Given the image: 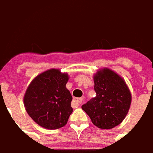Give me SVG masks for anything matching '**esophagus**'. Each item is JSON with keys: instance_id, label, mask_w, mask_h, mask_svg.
Instances as JSON below:
<instances>
[{"instance_id": "obj_1", "label": "esophagus", "mask_w": 153, "mask_h": 153, "mask_svg": "<svg viewBox=\"0 0 153 153\" xmlns=\"http://www.w3.org/2000/svg\"><path fill=\"white\" fill-rule=\"evenodd\" d=\"M82 102H83V100H82V98H76L74 100V106H79V105H80L81 103H82Z\"/></svg>"}]
</instances>
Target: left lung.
I'll return each instance as SVG.
<instances>
[{"mask_svg":"<svg viewBox=\"0 0 153 153\" xmlns=\"http://www.w3.org/2000/svg\"><path fill=\"white\" fill-rule=\"evenodd\" d=\"M95 97L82 106L96 126L112 129L122 122L129 111L131 93L125 81L109 69L94 76Z\"/></svg>","mask_w":153,"mask_h":153,"instance_id":"obj_1","label":"left lung"}]
</instances>
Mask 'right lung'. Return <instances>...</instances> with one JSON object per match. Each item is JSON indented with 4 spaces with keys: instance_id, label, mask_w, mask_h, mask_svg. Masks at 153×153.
Here are the masks:
<instances>
[{
    "instance_id": "obj_1",
    "label": "right lung",
    "mask_w": 153,
    "mask_h": 153,
    "mask_svg": "<svg viewBox=\"0 0 153 153\" xmlns=\"http://www.w3.org/2000/svg\"><path fill=\"white\" fill-rule=\"evenodd\" d=\"M68 75L51 69L33 79L24 95V106L40 126L56 129L67 124L73 112V97L66 88Z\"/></svg>"
}]
</instances>
